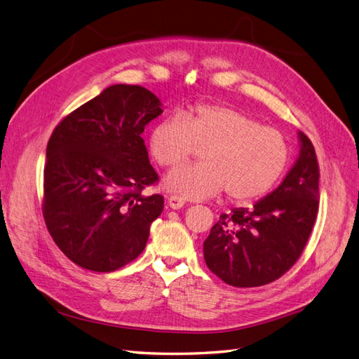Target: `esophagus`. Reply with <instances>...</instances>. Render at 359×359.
<instances>
[{
	"label": "esophagus",
	"mask_w": 359,
	"mask_h": 359,
	"mask_svg": "<svg viewBox=\"0 0 359 359\" xmlns=\"http://www.w3.org/2000/svg\"><path fill=\"white\" fill-rule=\"evenodd\" d=\"M168 203L170 208L173 210H180L184 206V203H186V199H184L182 196H178V194H170L169 199H168Z\"/></svg>",
	"instance_id": "34e87169"
}]
</instances>
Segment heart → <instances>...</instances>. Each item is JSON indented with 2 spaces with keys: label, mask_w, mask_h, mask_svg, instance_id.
<instances>
[{
  "label": "heart",
  "mask_w": 359,
  "mask_h": 359,
  "mask_svg": "<svg viewBox=\"0 0 359 359\" xmlns=\"http://www.w3.org/2000/svg\"><path fill=\"white\" fill-rule=\"evenodd\" d=\"M148 148L161 168L186 161L198 148L202 163L170 170L168 190L206 199L226 190L233 202L260 199L283 175L289 145L280 130L252 115L219 104H196L181 116L163 118L151 128Z\"/></svg>",
  "instance_id": "heart-1"
}]
</instances>
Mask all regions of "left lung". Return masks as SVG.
<instances>
[{"label":"left lung","mask_w":359,"mask_h":359,"mask_svg":"<svg viewBox=\"0 0 359 359\" xmlns=\"http://www.w3.org/2000/svg\"><path fill=\"white\" fill-rule=\"evenodd\" d=\"M299 157L283 182L252 210L222 214L203 243L206 266L224 283L257 287L295 265L319 210V166L311 140L299 132Z\"/></svg>","instance_id":"1"}]
</instances>
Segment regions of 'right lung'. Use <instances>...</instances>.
<instances>
[{
  "label": "right lung",
  "instance_id": "right-lung-1",
  "mask_svg": "<svg viewBox=\"0 0 359 359\" xmlns=\"http://www.w3.org/2000/svg\"><path fill=\"white\" fill-rule=\"evenodd\" d=\"M163 112L139 85L118 83L61 119L46 148L43 219L52 240L76 265L111 273L144 252L163 211L158 181L142 139Z\"/></svg>",
  "mask_w": 359,
  "mask_h": 359
}]
</instances>
